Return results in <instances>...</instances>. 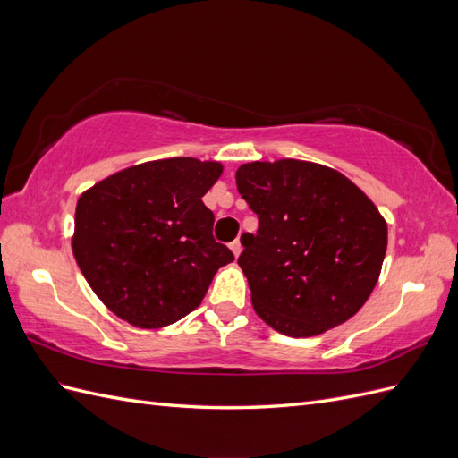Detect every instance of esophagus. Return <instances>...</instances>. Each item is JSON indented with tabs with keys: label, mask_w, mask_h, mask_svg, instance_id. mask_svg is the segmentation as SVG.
Wrapping results in <instances>:
<instances>
[{
	"label": "esophagus",
	"mask_w": 458,
	"mask_h": 458,
	"mask_svg": "<svg viewBox=\"0 0 458 458\" xmlns=\"http://www.w3.org/2000/svg\"><path fill=\"white\" fill-rule=\"evenodd\" d=\"M229 248H231V252L234 254V258H239V254H241V250H242L241 241H233V242L229 244Z\"/></svg>",
	"instance_id": "obj_1"
}]
</instances>
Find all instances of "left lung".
<instances>
[{"label":"left lung","mask_w":458,"mask_h":458,"mask_svg":"<svg viewBox=\"0 0 458 458\" xmlns=\"http://www.w3.org/2000/svg\"><path fill=\"white\" fill-rule=\"evenodd\" d=\"M237 189L258 214L239 266L261 321L310 338L352 318L378 283L387 224L348 177L323 164L248 162Z\"/></svg>","instance_id":"1"}]
</instances>
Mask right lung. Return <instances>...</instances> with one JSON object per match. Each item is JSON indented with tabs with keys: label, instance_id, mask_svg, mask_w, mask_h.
Here are the masks:
<instances>
[{
	"label": "right lung",
	"instance_id": "right-lung-1",
	"mask_svg": "<svg viewBox=\"0 0 458 458\" xmlns=\"http://www.w3.org/2000/svg\"><path fill=\"white\" fill-rule=\"evenodd\" d=\"M221 174L216 160L164 158L81 192L72 252L97 298L122 321L140 328L179 321L234 259L214 241V214L202 202Z\"/></svg>",
	"mask_w": 458,
	"mask_h": 458
}]
</instances>
